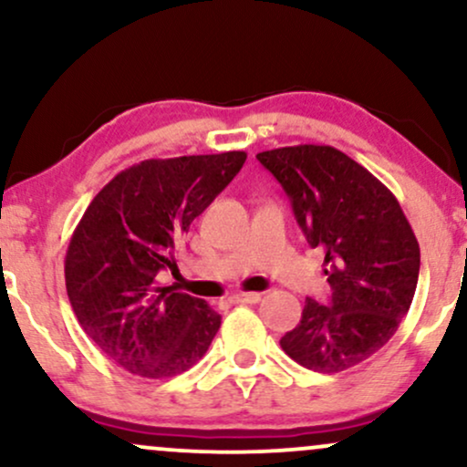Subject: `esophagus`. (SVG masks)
I'll return each instance as SVG.
<instances>
[{"mask_svg":"<svg viewBox=\"0 0 467 467\" xmlns=\"http://www.w3.org/2000/svg\"><path fill=\"white\" fill-rule=\"evenodd\" d=\"M230 301L233 303H237V305H252V303H259L261 301V294L259 292H239V294H234L233 298H230Z\"/></svg>","mask_w":467,"mask_h":467,"instance_id":"esophagus-1","label":"esophagus"}]
</instances>
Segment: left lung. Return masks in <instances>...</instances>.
Here are the masks:
<instances>
[{"instance_id": "8db88e82", "label": "left lung", "mask_w": 467, "mask_h": 467, "mask_svg": "<svg viewBox=\"0 0 467 467\" xmlns=\"http://www.w3.org/2000/svg\"><path fill=\"white\" fill-rule=\"evenodd\" d=\"M292 202L312 248L325 250L327 305L307 298L301 323L281 337L301 367L340 373L382 349L409 312L420 244L400 202L349 155L327 144L256 153Z\"/></svg>"}]
</instances>
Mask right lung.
I'll return each instance as SVG.
<instances>
[{
  "mask_svg": "<svg viewBox=\"0 0 467 467\" xmlns=\"http://www.w3.org/2000/svg\"><path fill=\"white\" fill-rule=\"evenodd\" d=\"M244 151L144 160L120 171L80 217L66 254L78 325L109 360L142 378H173L202 360L222 316L158 285L192 219L233 182Z\"/></svg>",
  "mask_w": 467,
  "mask_h": 467,
  "instance_id": "obj_1",
  "label": "right lung"
}]
</instances>
